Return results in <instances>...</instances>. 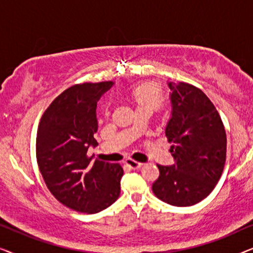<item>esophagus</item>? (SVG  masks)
Masks as SVG:
<instances>
[{"mask_svg":"<svg viewBox=\"0 0 253 253\" xmlns=\"http://www.w3.org/2000/svg\"><path fill=\"white\" fill-rule=\"evenodd\" d=\"M126 164L127 167H130L131 169H139L141 166H143V164H140V162H138V161H134V160H132V159H127V160L126 161Z\"/></svg>","mask_w":253,"mask_h":253,"instance_id":"esophagus-1","label":"esophagus"}]
</instances>
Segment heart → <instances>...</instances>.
<instances>
[{
	"label": "heart",
	"instance_id": "1",
	"mask_svg": "<svg viewBox=\"0 0 253 253\" xmlns=\"http://www.w3.org/2000/svg\"><path fill=\"white\" fill-rule=\"evenodd\" d=\"M131 99L136 105V109H150L153 112L158 107H160L164 100V93L162 89L159 87L157 84L153 83H145L140 84L132 88L130 93ZM102 113L105 115H108L109 113V105L103 103L102 105Z\"/></svg>",
	"mask_w": 253,
	"mask_h": 253
}]
</instances>
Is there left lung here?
<instances>
[{"label":"left lung","mask_w":253,"mask_h":253,"mask_svg":"<svg viewBox=\"0 0 253 253\" xmlns=\"http://www.w3.org/2000/svg\"><path fill=\"white\" fill-rule=\"evenodd\" d=\"M172 105L166 137L174 166L157 165L154 195L169 205L192 206L205 199L222 175L227 136L220 114L202 89L188 83H169Z\"/></svg>","instance_id":"1"}]
</instances>
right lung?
I'll return each mask as SVG.
<instances>
[{
    "instance_id": "right-lung-1",
    "label": "right lung",
    "mask_w": 253,
    "mask_h": 253,
    "mask_svg": "<svg viewBox=\"0 0 253 253\" xmlns=\"http://www.w3.org/2000/svg\"><path fill=\"white\" fill-rule=\"evenodd\" d=\"M113 82L82 83L65 89L41 116L37 162L48 190L61 204L81 213L101 212L121 193L123 168L87 155L96 146V102Z\"/></svg>"
}]
</instances>
